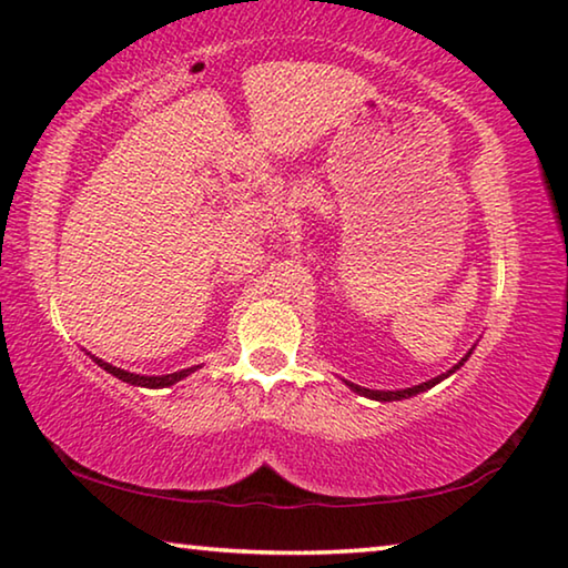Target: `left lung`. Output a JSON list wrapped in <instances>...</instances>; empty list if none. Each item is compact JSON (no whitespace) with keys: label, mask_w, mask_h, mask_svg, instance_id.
Masks as SVG:
<instances>
[{"label":"left lung","mask_w":568,"mask_h":568,"mask_svg":"<svg viewBox=\"0 0 568 568\" xmlns=\"http://www.w3.org/2000/svg\"><path fill=\"white\" fill-rule=\"evenodd\" d=\"M473 354V348L467 351V354L460 358V362H457L453 368H449L447 374H439V376H435V379H429V382H422V384H417V386H409V389H397V392H382V389H364V386H358V384H351V382H346L351 389H354L356 394H364V397H368V399H376V402H399V399H409V397H414V394H419V392H427V389H432V386L435 384H439L443 379H447L449 374H455L457 368H460L465 362H467V356Z\"/></svg>","instance_id":"obj_1"}]
</instances>
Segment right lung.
Returning <instances> with one entry per match:
<instances>
[{"instance_id":"right-lung-1","label":"right lung","mask_w":568,"mask_h":568,"mask_svg":"<svg viewBox=\"0 0 568 568\" xmlns=\"http://www.w3.org/2000/svg\"><path fill=\"white\" fill-rule=\"evenodd\" d=\"M93 358V362L101 366V368H105L108 374H113L115 379H121V382H125V384H133V386H146V389H164V386H171V384H176V382H182L184 376H189L192 372H196V366H192V368H182V372H174V374H161V376H141V374H131V372H123V368H119V366H113V364H105L103 358H95V356H90Z\"/></svg>"}]
</instances>
